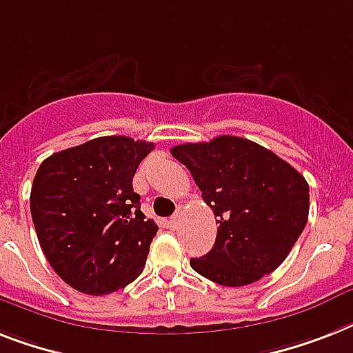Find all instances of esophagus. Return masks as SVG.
Here are the masks:
<instances>
[{
    "label": "esophagus",
    "mask_w": 353,
    "mask_h": 353,
    "mask_svg": "<svg viewBox=\"0 0 353 353\" xmlns=\"http://www.w3.org/2000/svg\"><path fill=\"white\" fill-rule=\"evenodd\" d=\"M179 221H181V214H179V212H176V214L170 217L168 225H170V228H177V226H179Z\"/></svg>",
    "instance_id": "1"
}]
</instances>
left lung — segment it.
Returning <instances> with one entry per match:
<instances>
[{
  "mask_svg": "<svg viewBox=\"0 0 353 353\" xmlns=\"http://www.w3.org/2000/svg\"><path fill=\"white\" fill-rule=\"evenodd\" d=\"M170 152L190 170L219 225L212 250L192 257V268L223 286L250 285L276 270L308 221L305 177L245 137L219 136Z\"/></svg>",
  "mask_w": 353,
  "mask_h": 353,
  "instance_id": "obj_1",
  "label": "left lung"
}]
</instances>
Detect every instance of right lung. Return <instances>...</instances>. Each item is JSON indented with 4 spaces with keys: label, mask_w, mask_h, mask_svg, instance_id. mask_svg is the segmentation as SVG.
<instances>
[{
    "label": "right lung",
    "mask_w": 353,
    "mask_h": 353,
    "mask_svg": "<svg viewBox=\"0 0 353 353\" xmlns=\"http://www.w3.org/2000/svg\"><path fill=\"white\" fill-rule=\"evenodd\" d=\"M154 143L96 137L56 152L39 165L30 214L43 254L77 292L105 296L145 268L157 232L139 208L132 177Z\"/></svg>",
    "instance_id": "right-lung-1"
}]
</instances>
